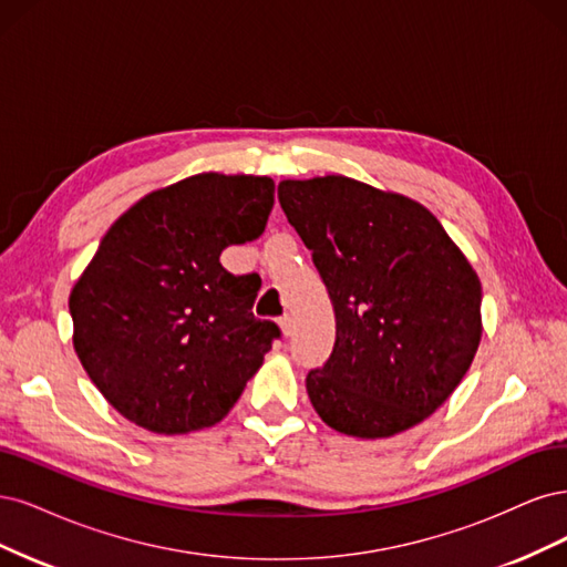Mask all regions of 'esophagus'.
Segmentation results:
<instances>
[{
	"label": "esophagus",
	"mask_w": 567,
	"mask_h": 567,
	"mask_svg": "<svg viewBox=\"0 0 567 567\" xmlns=\"http://www.w3.org/2000/svg\"><path fill=\"white\" fill-rule=\"evenodd\" d=\"M280 330H282V334H285V337H289L291 332H295V320H291V316H289V313L280 318Z\"/></svg>",
	"instance_id": "obj_1"
}]
</instances>
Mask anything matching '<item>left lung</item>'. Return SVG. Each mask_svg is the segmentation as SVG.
I'll return each instance as SVG.
<instances>
[{"label":"left lung","instance_id":"1","mask_svg":"<svg viewBox=\"0 0 567 567\" xmlns=\"http://www.w3.org/2000/svg\"><path fill=\"white\" fill-rule=\"evenodd\" d=\"M287 221L330 291L337 343L306 391L327 426L377 441L441 408L481 346V280L414 199L330 174L280 181Z\"/></svg>","mask_w":567,"mask_h":567}]
</instances>
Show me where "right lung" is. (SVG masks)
<instances>
[{
  "label": "right lung",
  "mask_w": 567,
  "mask_h": 567,
  "mask_svg": "<svg viewBox=\"0 0 567 567\" xmlns=\"http://www.w3.org/2000/svg\"><path fill=\"white\" fill-rule=\"evenodd\" d=\"M268 176L203 172L141 197L103 235L70 291L72 346L124 419L159 435L209 429L259 372L276 322L251 313L257 276L221 266L257 240Z\"/></svg>",
  "instance_id": "add662e5"
}]
</instances>
